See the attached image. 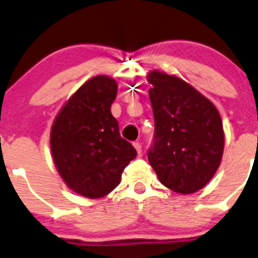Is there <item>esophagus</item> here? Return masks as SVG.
Returning <instances> with one entry per match:
<instances>
[{"label":"esophagus","instance_id":"34e87169","mask_svg":"<svg viewBox=\"0 0 258 258\" xmlns=\"http://www.w3.org/2000/svg\"><path fill=\"white\" fill-rule=\"evenodd\" d=\"M134 147H135L136 152H138V154L140 156V153H142V144H140L139 142H136V143H134Z\"/></svg>","mask_w":258,"mask_h":258}]
</instances>
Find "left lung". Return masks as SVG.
I'll list each match as a JSON object with an SVG mask.
<instances>
[{"instance_id":"1","label":"left lung","mask_w":258,"mask_h":258,"mask_svg":"<svg viewBox=\"0 0 258 258\" xmlns=\"http://www.w3.org/2000/svg\"><path fill=\"white\" fill-rule=\"evenodd\" d=\"M147 79L154 115L148 160L165 187L195 194L210 182L222 161L225 132L219 111L178 76L153 70Z\"/></svg>"}]
</instances>
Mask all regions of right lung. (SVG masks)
Wrapping results in <instances>:
<instances>
[{
    "mask_svg": "<svg viewBox=\"0 0 258 258\" xmlns=\"http://www.w3.org/2000/svg\"><path fill=\"white\" fill-rule=\"evenodd\" d=\"M116 82L107 75L87 80L55 116L50 151L57 171L70 189L87 199H100L120 183L135 148L120 138L110 107Z\"/></svg>",
    "mask_w": 258,
    "mask_h": 258,
    "instance_id": "obj_1",
    "label": "right lung"
}]
</instances>
